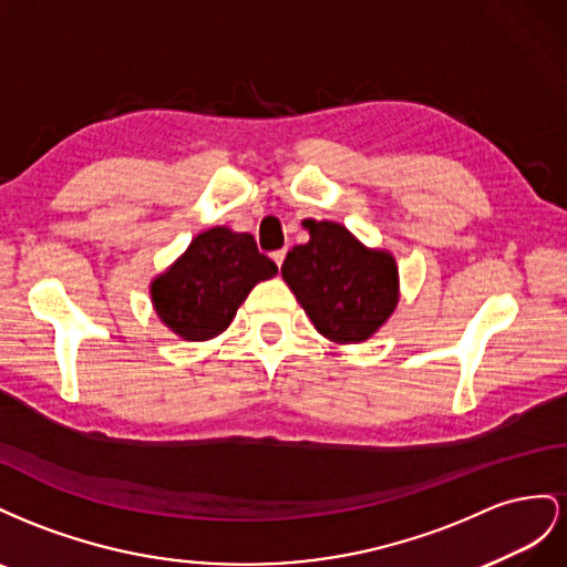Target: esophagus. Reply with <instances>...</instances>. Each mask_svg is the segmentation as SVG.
I'll return each mask as SVG.
<instances>
[{
	"label": "esophagus",
	"mask_w": 567,
	"mask_h": 567,
	"mask_svg": "<svg viewBox=\"0 0 567 567\" xmlns=\"http://www.w3.org/2000/svg\"><path fill=\"white\" fill-rule=\"evenodd\" d=\"M270 256H272V261L278 264V268H282V261H285V256H287V249H278V251H272Z\"/></svg>",
	"instance_id": "esophagus-1"
}]
</instances>
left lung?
Returning <instances> with one entry per match:
<instances>
[{
	"label": "left lung",
	"mask_w": 567,
	"mask_h": 567,
	"mask_svg": "<svg viewBox=\"0 0 567 567\" xmlns=\"http://www.w3.org/2000/svg\"><path fill=\"white\" fill-rule=\"evenodd\" d=\"M303 228L311 239L287 254L285 282L322 337L337 344L365 342L396 309L394 256L363 247L332 220L306 218Z\"/></svg>",
	"instance_id": "left-lung-1"
}]
</instances>
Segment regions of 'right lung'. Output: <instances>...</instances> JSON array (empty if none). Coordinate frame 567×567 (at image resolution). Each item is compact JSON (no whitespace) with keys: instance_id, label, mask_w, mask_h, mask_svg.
Segmentation results:
<instances>
[{"instance_id":"right-lung-1","label":"right lung","mask_w":567,"mask_h":567,"mask_svg":"<svg viewBox=\"0 0 567 567\" xmlns=\"http://www.w3.org/2000/svg\"><path fill=\"white\" fill-rule=\"evenodd\" d=\"M278 272L249 233L212 228L152 282L154 311L187 342H204L230 326L251 287Z\"/></svg>"}]
</instances>
